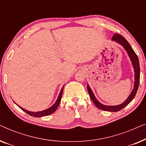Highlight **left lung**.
Returning a JSON list of instances; mask_svg holds the SVG:
<instances>
[{"label": "left lung", "mask_w": 146, "mask_h": 146, "mask_svg": "<svg viewBox=\"0 0 146 146\" xmlns=\"http://www.w3.org/2000/svg\"><path fill=\"white\" fill-rule=\"evenodd\" d=\"M111 40L113 41L117 42L119 44H120L124 47L125 50L127 51V54H128L129 58H130L131 62H132L133 69H134L135 72V83H134V87H133V89L130 95L129 96V97L127 98L126 100H125L124 102L121 104L117 105V106H105L102 104L101 103H100L97 100V99L96 98V97L94 95V94L90 89V88L88 84L87 89L88 92L90 97L91 98L92 100L96 106L99 109L102 110L104 111H118L121 110V109H123V108L126 106L127 105H128L129 103L131 102V100L134 98L135 94H136L137 89H138L139 87V76H140V68H139V60L138 58H137V56L136 54L135 53V52L133 51L132 48L130 46V44L128 43L126 40H125L124 38H123L122 36L119 35V34L115 33L113 35V37L111 38Z\"/></svg>", "instance_id": "8db88e82"}]
</instances>
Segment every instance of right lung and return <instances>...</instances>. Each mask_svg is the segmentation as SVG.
Returning <instances> with one entry per match:
<instances>
[{"instance_id":"add662e5","label":"right lung","mask_w":146,"mask_h":146,"mask_svg":"<svg viewBox=\"0 0 146 146\" xmlns=\"http://www.w3.org/2000/svg\"><path fill=\"white\" fill-rule=\"evenodd\" d=\"M63 88H64V87L62 88L60 92V94L58 96V98L57 100L55 102L54 104L52 107L49 108L48 109L45 110H43L41 111H38V112H33V111H29L23 108L22 107H20L19 106H19L21 110H23L24 111H25L26 113H27L29 115H31V116L36 117H43V116H46V115L52 114V113L54 112V111H56V110L57 109V108L58 107V106L60 104V101H61L62 96V93H63Z\"/></svg>"}]
</instances>
